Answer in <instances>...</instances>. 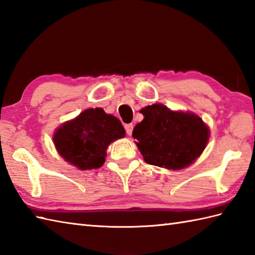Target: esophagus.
I'll return each instance as SVG.
<instances>
[{
  "label": "esophagus",
  "instance_id": "obj_1",
  "mask_svg": "<svg viewBox=\"0 0 255 255\" xmlns=\"http://www.w3.org/2000/svg\"><path fill=\"white\" fill-rule=\"evenodd\" d=\"M125 129H126V132L128 136H131L132 133V129H133V125L132 124H127L125 125Z\"/></svg>",
  "mask_w": 255,
  "mask_h": 255
}]
</instances>
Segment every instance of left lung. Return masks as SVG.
I'll return each mask as SVG.
<instances>
[{
  "label": "left lung",
  "mask_w": 255,
  "mask_h": 255,
  "mask_svg": "<svg viewBox=\"0 0 255 255\" xmlns=\"http://www.w3.org/2000/svg\"><path fill=\"white\" fill-rule=\"evenodd\" d=\"M143 121L133 128L132 137L144 162L167 170H182L203 153L209 127L192 112L172 111L156 103L141 110Z\"/></svg>",
  "instance_id": "left-lung-1"
}]
</instances>
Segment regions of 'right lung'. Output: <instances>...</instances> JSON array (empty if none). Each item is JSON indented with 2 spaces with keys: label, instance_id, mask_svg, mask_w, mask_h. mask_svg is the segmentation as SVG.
Segmentation results:
<instances>
[{
  "label": "right lung",
  "instance_id": "right-lung-1",
  "mask_svg": "<svg viewBox=\"0 0 255 255\" xmlns=\"http://www.w3.org/2000/svg\"><path fill=\"white\" fill-rule=\"evenodd\" d=\"M125 134L121 121L97 107L88 108L63 123L56 129L52 140L64 161L85 171L104 164L108 145Z\"/></svg>",
  "mask_w": 255,
  "mask_h": 255
}]
</instances>
